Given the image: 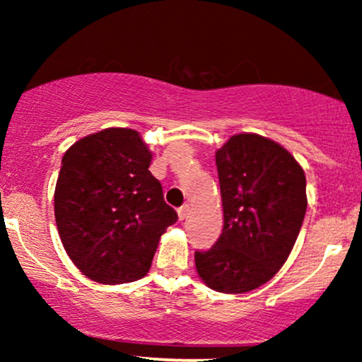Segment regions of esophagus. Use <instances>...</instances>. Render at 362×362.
<instances>
[{
  "label": "esophagus",
  "mask_w": 362,
  "mask_h": 362,
  "mask_svg": "<svg viewBox=\"0 0 362 362\" xmlns=\"http://www.w3.org/2000/svg\"><path fill=\"white\" fill-rule=\"evenodd\" d=\"M187 216H189V206L184 204L182 207H178V218H180V221H184Z\"/></svg>",
  "instance_id": "34e87169"
}]
</instances>
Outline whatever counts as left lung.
<instances>
[{
    "label": "left lung",
    "instance_id": "8db88e82",
    "mask_svg": "<svg viewBox=\"0 0 362 362\" xmlns=\"http://www.w3.org/2000/svg\"><path fill=\"white\" fill-rule=\"evenodd\" d=\"M223 231L195 252L199 276L218 293H247L272 279L293 250L306 213V178L281 144L238 134L216 153Z\"/></svg>",
    "mask_w": 362,
    "mask_h": 362
}]
</instances>
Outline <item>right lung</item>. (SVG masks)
<instances>
[{
	"instance_id": "right-lung-1",
	"label": "right lung",
	"mask_w": 362,
	"mask_h": 362,
	"mask_svg": "<svg viewBox=\"0 0 362 362\" xmlns=\"http://www.w3.org/2000/svg\"><path fill=\"white\" fill-rule=\"evenodd\" d=\"M149 163L146 144L124 127L86 136L62 156L54 214L66 253L90 279L146 276L160 236L177 223Z\"/></svg>"
}]
</instances>
